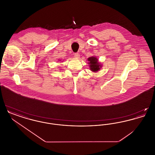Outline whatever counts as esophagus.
I'll use <instances>...</instances> for the list:
<instances>
[{"label":"esophagus","instance_id":"esophagus-1","mask_svg":"<svg viewBox=\"0 0 155 155\" xmlns=\"http://www.w3.org/2000/svg\"><path fill=\"white\" fill-rule=\"evenodd\" d=\"M80 56V54H79L78 53H74V57H75V58H79Z\"/></svg>","mask_w":155,"mask_h":155}]
</instances>
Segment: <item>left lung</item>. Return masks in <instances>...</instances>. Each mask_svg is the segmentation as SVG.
<instances>
[{
	"mask_svg": "<svg viewBox=\"0 0 155 155\" xmlns=\"http://www.w3.org/2000/svg\"><path fill=\"white\" fill-rule=\"evenodd\" d=\"M88 61H89V68L93 72L98 71L100 70L101 67H102V65L100 64V63L98 62V59H97L96 57H90L88 59Z\"/></svg>",
	"mask_w": 155,
	"mask_h": 155,
	"instance_id": "1",
	"label": "left lung"
}]
</instances>
